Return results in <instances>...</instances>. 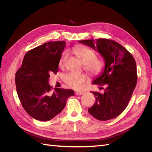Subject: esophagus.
<instances>
[{
  "label": "esophagus",
  "instance_id": "obj_1",
  "mask_svg": "<svg viewBox=\"0 0 152 152\" xmlns=\"http://www.w3.org/2000/svg\"><path fill=\"white\" fill-rule=\"evenodd\" d=\"M84 94V92H77V93H75L76 95H82Z\"/></svg>",
  "mask_w": 152,
  "mask_h": 152
}]
</instances>
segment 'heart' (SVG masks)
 <instances>
[{
  "label": "heart",
  "mask_w": 152,
  "mask_h": 152,
  "mask_svg": "<svg viewBox=\"0 0 152 152\" xmlns=\"http://www.w3.org/2000/svg\"><path fill=\"white\" fill-rule=\"evenodd\" d=\"M73 52L84 64L85 70L91 74L96 75L102 70L103 63L99 59L96 58V55L94 50L86 47H76L73 48ZM68 53L64 52L59 59V66L62 67L65 65ZM64 80L70 87L76 90H79L84 87L87 81V77L84 74L68 73L65 75Z\"/></svg>",
  "instance_id": "b5f03b06"
}]
</instances>
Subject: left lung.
Instances as JSON below:
<instances>
[{
	"mask_svg": "<svg viewBox=\"0 0 152 152\" xmlns=\"http://www.w3.org/2000/svg\"><path fill=\"white\" fill-rule=\"evenodd\" d=\"M79 42L91 47L104 59V68L93 84L105 86L103 93L91 92L96 102L89 113L99 121L115 118L127 107L137 83V69L134 58L118 42L107 39ZM103 89V87H101Z\"/></svg>",
	"mask_w": 152,
	"mask_h": 152,
	"instance_id": "left-lung-1",
	"label": "left lung"
}]
</instances>
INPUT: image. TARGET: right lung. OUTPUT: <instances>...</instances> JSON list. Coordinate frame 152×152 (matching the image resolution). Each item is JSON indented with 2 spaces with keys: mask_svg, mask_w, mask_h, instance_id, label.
I'll use <instances>...</instances> for the list:
<instances>
[{
  "mask_svg": "<svg viewBox=\"0 0 152 152\" xmlns=\"http://www.w3.org/2000/svg\"><path fill=\"white\" fill-rule=\"evenodd\" d=\"M65 41L45 43L25 55L16 73L18 97L25 111L37 121H48L65 108L67 99L74 95L72 89L55 88L49 84L50 74L58 71Z\"/></svg>",
  "mask_w": 152,
  "mask_h": 152,
  "instance_id": "obj_1",
  "label": "right lung"
}]
</instances>
